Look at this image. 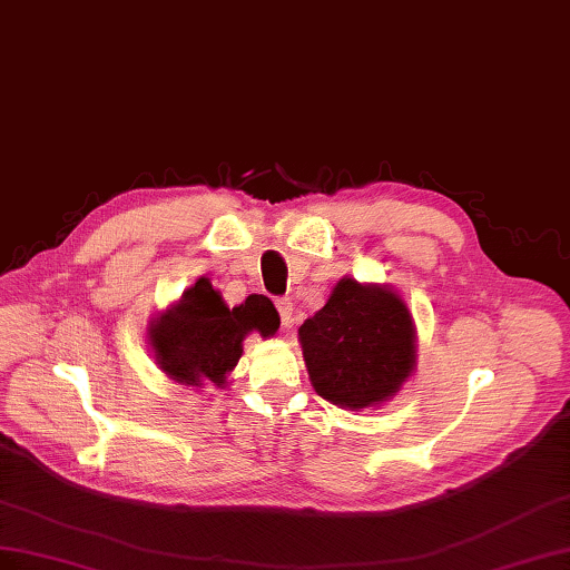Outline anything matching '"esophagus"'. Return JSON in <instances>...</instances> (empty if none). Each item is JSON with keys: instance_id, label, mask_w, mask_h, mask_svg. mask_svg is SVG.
I'll return each mask as SVG.
<instances>
[{"instance_id": "1", "label": "esophagus", "mask_w": 570, "mask_h": 570, "mask_svg": "<svg viewBox=\"0 0 570 570\" xmlns=\"http://www.w3.org/2000/svg\"><path fill=\"white\" fill-rule=\"evenodd\" d=\"M276 311H279L284 327H291V324H294V303H291L288 298L276 301Z\"/></svg>"}]
</instances>
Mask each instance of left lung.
<instances>
[{"label": "left lung", "mask_w": 570, "mask_h": 570, "mask_svg": "<svg viewBox=\"0 0 570 570\" xmlns=\"http://www.w3.org/2000/svg\"><path fill=\"white\" fill-rule=\"evenodd\" d=\"M298 341L315 392L348 411L380 409L415 370V322L389 284L341 276Z\"/></svg>", "instance_id": "obj_1"}]
</instances>
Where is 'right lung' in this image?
Masks as SVG:
<instances>
[{"label": "right lung", "instance_id": "add662e5", "mask_svg": "<svg viewBox=\"0 0 570 570\" xmlns=\"http://www.w3.org/2000/svg\"><path fill=\"white\" fill-rule=\"evenodd\" d=\"M279 315L265 296H248L229 307L219 291L200 276L167 311L148 324V344L157 367L184 386H229V375L243 355V341L257 332L269 338Z\"/></svg>", "mask_w": 570, "mask_h": 570}]
</instances>
